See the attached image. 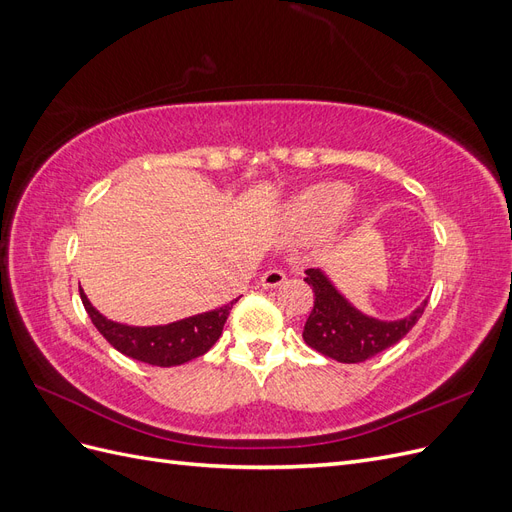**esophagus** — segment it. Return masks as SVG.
Listing matches in <instances>:
<instances>
[{"label":"esophagus","instance_id":"esophagus-1","mask_svg":"<svg viewBox=\"0 0 512 512\" xmlns=\"http://www.w3.org/2000/svg\"><path fill=\"white\" fill-rule=\"evenodd\" d=\"M286 282V273L280 269H269L267 273H262L260 277V286L262 288H277Z\"/></svg>","mask_w":512,"mask_h":512}]
</instances>
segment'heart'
Wrapping results in <instances>:
<instances>
[{
	"label": "heart",
	"instance_id": "heart-1",
	"mask_svg": "<svg viewBox=\"0 0 512 512\" xmlns=\"http://www.w3.org/2000/svg\"><path fill=\"white\" fill-rule=\"evenodd\" d=\"M352 200V188L344 181H324L294 196L288 218L301 232H320L342 215Z\"/></svg>",
	"mask_w": 512,
	"mask_h": 512
}]
</instances>
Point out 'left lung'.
<instances>
[{
    "mask_svg": "<svg viewBox=\"0 0 512 512\" xmlns=\"http://www.w3.org/2000/svg\"><path fill=\"white\" fill-rule=\"evenodd\" d=\"M305 282L316 297L303 329L305 344L339 363H363L395 346L423 316L427 305L423 301L406 318L378 320L356 309L322 269H307Z\"/></svg>",
    "mask_w": 512,
    "mask_h": 512,
    "instance_id": "left-lung-1",
    "label": "left lung"
}]
</instances>
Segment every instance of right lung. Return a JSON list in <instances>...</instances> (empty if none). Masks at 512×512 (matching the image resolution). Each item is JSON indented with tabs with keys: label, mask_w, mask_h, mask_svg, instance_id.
Masks as SVG:
<instances>
[{
	"label": "right lung",
	"mask_w": 512,
	"mask_h": 512,
	"mask_svg": "<svg viewBox=\"0 0 512 512\" xmlns=\"http://www.w3.org/2000/svg\"><path fill=\"white\" fill-rule=\"evenodd\" d=\"M81 301L91 322L96 324V329L108 344L134 361L158 367H175L196 359V356H203L220 339L232 303H237L235 299L228 305L211 309V312L160 324V327H130V324L113 322L102 316L89 303L83 288Z\"/></svg>",
	"instance_id": "obj_1"
}]
</instances>
